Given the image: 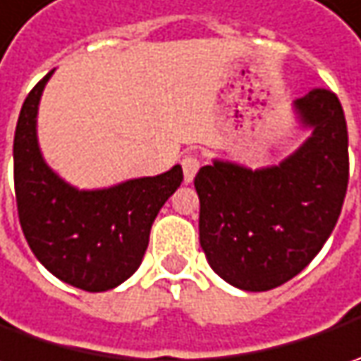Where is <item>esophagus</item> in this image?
I'll return each instance as SVG.
<instances>
[{"instance_id":"obj_1","label":"esophagus","mask_w":361,"mask_h":361,"mask_svg":"<svg viewBox=\"0 0 361 361\" xmlns=\"http://www.w3.org/2000/svg\"><path fill=\"white\" fill-rule=\"evenodd\" d=\"M180 166H183V174H185V183L188 185V183H192L195 174L201 169V162H199L197 157L187 154V157H183V160H180Z\"/></svg>"}]
</instances>
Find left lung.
Wrapping results in <instances>:
<instances>
[{"label": "left lung", "instance_id": "left-lung-1", "mask_svg": "<svg viewBox=\"0 0 361 361\" xmlns=\"http://www.w3.org/2000/svg\"><path fill=\"white\" fill-rule=\"evenodd\" d=\"M295 110L313 132L277 166L215 160L195 176L202 251L216 275L245 291H269L305 269L345 199L348 126L338 96L313 88Z\"/></svg>", "mask_w": 361, "mask_h": 361}]
</instances>
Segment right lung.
<instances>
[{
    "label": "right lung",
    "instance_id": "right-lung-1",
    "mask_svg": "<svg viewBox=\"0 0 361 361\" xmlns=\"http://www.w3.org/2000/svg\"><path fill=\"white\" fill-rule=\"evenodd\" d=\"M51 76L42 78L21 106L13 138V183L25 241L37 261L63 283L108 291L140 267L150 227L176 188L183 169L120 183L102 190H78L42 159L35 116Z\"/></svg>",
    "mask_w": 361,
    "mask_h": 361
}]
</instances>
